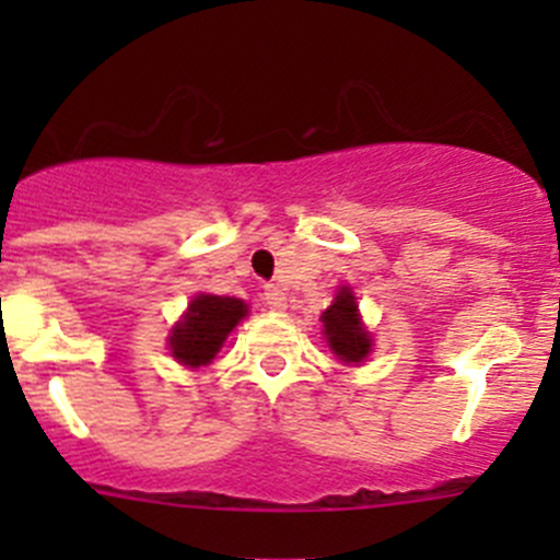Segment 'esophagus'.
Masks as SVG:
<instances>
[{"instance_id": "esophagus-1", "label": "esophagus", "mask_w": 560, "mask_h": 560, "mask_svg": "<svg viewBox=\"0 0 560 560\" xmlns=\"http://www.w3.org/2000/svg\"><path fill=\"white\" fill-rule=\"evenodd\" d=\"M262 301H265V306L273 308V312H284V308H287V295H284V290H281V287H276V284L265 287Z\"/></svg>"}]
</instances>
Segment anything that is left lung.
<instances>
[{"label":"left lung","mask_w":560,"mask_h":560,"mask_svg":"<svg viewBox=\"0 0 560 560\" xmlns=\"http://www.w3.org/2000/svg\"><path fill=\"white\" fill-rule=\"evenodd\" d=\"M322 325H325V338L327 347L332 349L341 363H363L369 358L371 347H374V338L365 330L363 319L358 312V298L349 287H341L336 295V301L322 312Z\"/></svg>","instance_id":"1"}]
</instances>
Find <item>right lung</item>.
<instances>
[{
	"mask_svg": "<svg viewBox=\"0 0 560 560\" xmlns=\"http://www.w3.org/2000/svg\"><path fill=\"white\" fill-rule=\"evenodd\" d=\"M248 314V306L238 298H222V295H197L191 298L189 308L173 325L171 338V354L186 369H200L208 365L233 327Z\"/></svg>",
	"mask_w": 560,
	"mask_h": 560,
	"instance_id": "add662e5",
	"label": "right lung"
}]
</instances>
